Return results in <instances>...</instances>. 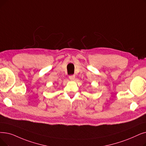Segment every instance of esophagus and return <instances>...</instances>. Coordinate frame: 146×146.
I'll use <instances>...</instances> for the list:
<instances>
[{"label":"esophagus","mask_w":146,"mask_h":146,"mask_svg":"<svg viewBox=\"0 0 146 146\" xmlns=\"http://www.w3.org/2000/svg\"><path fill=\"white\" fill-rule=\"evenodd\" d=\"M74 78H75V75H74V74L69 76V79H70V80H73L74 79Z\"/></svg>","instance_id":"34e87169"}]
</instances>
